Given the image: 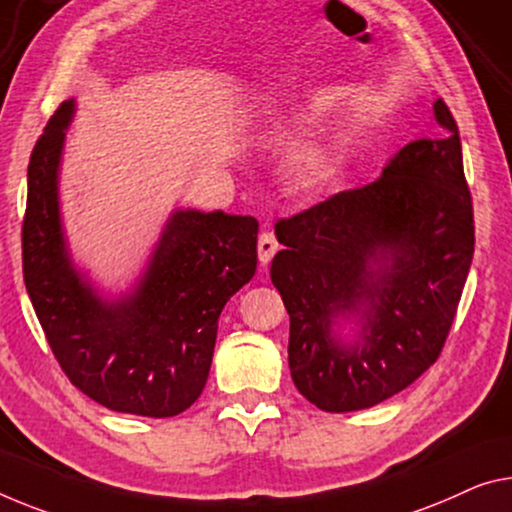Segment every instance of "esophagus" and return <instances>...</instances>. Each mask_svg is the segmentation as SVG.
<instances>
[{"label": "esophagus", "instance_id": "34e87169", "mask_svg": "<svg viewBox=\"0 0 512 512\" xmlns=\"http://www.w3.org/2000/svg\"><path fill=\"white\" fill-rule=\"evenodd\" d=\"M279 251V242L274 238L272 231H263L261 238H258V261L261 265H267Z\"/></svg>", "mask_w": 512, "mask_h": 512}]
</instances>
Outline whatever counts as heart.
<instances>
[{
    "mask_svg": "<svg viewBox=\"0 0 512 512\" xmlns=\"http://www.w3.org/2000/svg\"><path fill=\"white\" fill-rule=\"evenodd\" d=\"M325 157L320 153H304L297 157L295 162V178L300 180L302 185H313L325 176Z\"/></svg>",
    "mask_w": 512,
    "mask_h": 512,
    "instance_id": "b5f03b06",
    "label": "heart"
}]
</instances>
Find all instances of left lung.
<instances>
[{"label":"left lung","instance_id":"1","mask_svg":"<svg viewBox=\"0 0 512 512\" xmlns=\"http://www.w3.org/2000/svg\"><path fill=\"white\" fill-rule=\"evenodd\" d=\"M432 109L444 135L412 141L375 183L274 226L286 247L270 277L290 316V375L325 412L366 410L410 387L451 332L474 258V206L458 125L442 98ZM361 305L365 332L343 346L331 318Z\"/></svg>","mask_w":512,"mask_h":512}]
</instances>
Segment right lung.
Instances as JSON below:
<instances>
[{
	"mask_svg": "<svg viewBox=\"0 0 512 512\" xmlns=\"http://www.w3.org/2000/svg\"><path fill=\"white\" fill-rule=\"evenodd\" d=\"M73 100L61 102L29 157L22 274L54 359L107 410L176 416L206 387L217 320L256 272L258 222L224 212L171 215L135 295L109 304L70 265L57 174Z\"/></svg>",
	"mask_w": 512,
	"mask_h": 512,
	"instance_id": "right-lung-1",
	"label": "right lung"
}]
</instances>
